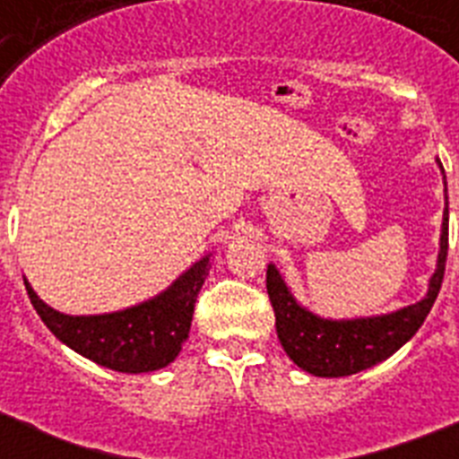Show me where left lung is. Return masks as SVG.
<instances>
[{
    "label": "left lung",
    "instance_id": "left-lung-1",
    "mask_svg": "<svg viewBox=\"0 0 459 459\" xmlns=\"http://www.w3.org/2000/svg\"><path fill=\"white\" fill-rule=\"evenodd\" d=\"M446 259H448V195H446V212H443L441 252H438L434 276L429 281L427 298L410 307H403L398 312L367 316V319H321L298 305V300L288 290L286 281L281 279L279 269L269 264L266 266V293L276 314V333L286 355L300 369L326 378L350 377L388 359L420 331L427 314L431 312L441 290Z\"/></svg>",
    "mask_w": 459,
    "mask_h": 459
}]
</instances>
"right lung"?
<instances>
[{"mask_svg": "<svg viewBox=\"0 0 459 459\" xmlns=\"http://www.w3.org/2000/svg\"><path fill=\"white\" fill-rule=\"evenodd\" d=\"M209 276V255L195 262L164 293L121 312L71 316L39 300L30 283L25 290L45 326L78 355L124 374L161 369L187 341L200 288Z\"/></svg>", "mask_w": 459, "mask_h": 459, "instance_id": "right-lung-1", "label": "right lung"}]
</instances>
